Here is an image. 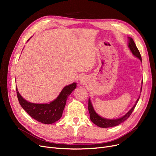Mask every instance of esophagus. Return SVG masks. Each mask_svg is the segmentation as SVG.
Masks as SVG:
<instances>
[{
  "mask_svg": "<svg viewBox=\"0 0 156 156\" xmlns=\"http://www.w3.org/2000/svg\"><path fill=\"white\" fill-rule=\"evenodd\" d=\"M80 80H81V79H80Z\"/></svg>",
  "mask_w": 156,
  "mask_h": 156,
  "instance_id": "34e87169",
  "label": "esophagus"
}]
</instances>
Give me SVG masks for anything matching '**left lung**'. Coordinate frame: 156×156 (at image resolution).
Here are the masks:
<instances>
[{
	"instance_id": "8db88e82",
	"label": "left lung",
	"mask_w": 156,
	"mask_h": 156,
	"mask_svg": "<svg viewBox=\"0 0 156 156\" xmlns=\"http://www.w3.org/2000/svg\"><path fill=\"white\" fill-rule=\"evenodd\" d=\"M129 39V43H128V47L129 48L130 51H132V54L136 57L140 59L142 61V57H141V55L140 54V52H139L138 49L137 48L134 41L133 40L132 38L131 37H128ZM143 83V82H142ZM142 85L141 87V91L142 92ZM139 98L137 99L136 103L135 104V105H133V107L131 109L125 116H123L122 117L118 118V119H108L105 118H103L101 116H99L98 114L95 112V111H94L93 106L92 104V102L90 101V99H88V111L90 113V118L91 121L94 122L95 125H96L97 126L101 127V128H109V127H113L117 125H119V124H121V122H124L125 121H126L129 117V116L132 114V112L133 111L135 106L139 100Z\"/></svg>"
}]
</instances>
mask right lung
Instances as JSON below:
<instances>
[{
	"label": "right lung",
	"instance_id": "right-lung-1",
	"mask_svg": "<svg viewBox=\"0 0 156 156\" xmlns=\"http://www.w3.org/2000/svg\"><path fill=\"white\" fill-rule=\"evenodd\" d=\"M76 83L66 86L54 101L49 104H34L27 101L21 96L16 88L19 102L23 109L37 121L44 124H52L58 121L62 115L68 96L76 88Z\"/></svg>",
	"mask_w": 156,
	"mask_h": 156
}]
</instances>
